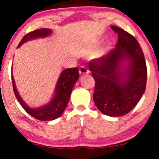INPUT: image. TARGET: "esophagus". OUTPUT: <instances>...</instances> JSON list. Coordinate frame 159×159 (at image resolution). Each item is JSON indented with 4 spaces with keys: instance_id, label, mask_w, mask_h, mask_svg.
<instances>
[{
    "instance_id": "esophagus-1",
    "label": "esophagus",
    "mask_w": 159,
    "mask_h": 159,
    "mask_svg": "<svg viewBox=\"0 0 159 159\" xmlns=\"http://www.w3.org/2000/svg\"><path fill=\"white\" fill-rule=\"evenodd\" d=\"M79 72L81 75H87V74L89 73V70L84 66H81L79 69Z\"/></svg>"
}]
</instances>
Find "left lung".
<instances>
[{
	"label": "left lung",
	"instance_id": "1",
	"mask_svg": "<svg viewBox=\"0 0 159 159\" xmlns=\"http://www.w3.org/2000/svg\"><path fill=\"white\" fill-rule=\"evenodd\" d=\"M118 34L116 48L88 64L95 82L93 101L103 114L120 116L138 103L146 88L147 66L143 50L131 34L112 26ZM127 62V68H123Z\"/></svg>",
	"mask_w": 159,
	"mask_h": 159
}]
</instances>
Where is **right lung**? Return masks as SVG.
<instances>
[{"instance_id":"1","label":"right lung","mask_w":159,"mask_h":159,"mask_svg":"<svg viewBox=\"0 0 159 159\" xmlns=\"http://www.w3.org/2000/svg\"><path fill=\"white\" fill-rule=\"evenodd\" d=\"M51 30L43 28V29L36 30L30 32L24 36L19 43L18 47H20L28 40H32L38 38H45L51 34ZM12 68V67H11ZM80 77L79 69L77 67L75 68L66 69L61 74L59 79L56 84L55 95L51 102L42 107L38 108H32L27 105V103L23 101L18 91L16 90L14 76L11 69V80L13 83V89L17 101L21 104L26 112L28 113L34 118L40 121H51L58 118L61 116L69 103L70 95L72 91L73 87Z\"/></svg>"}]
</instances>
